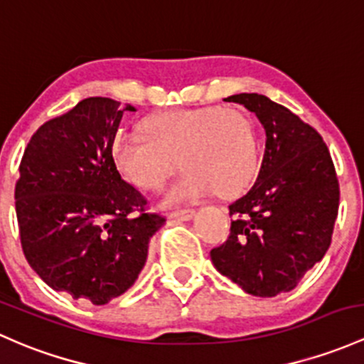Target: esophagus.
<instances>
[{"label": "esophagus", "mask_w": 364, "mask_h": 364, "mask_svg": "<svg viewBox=\"0 0 364 364\" xmlns=\"http://www.w3.org/2000/svg\"><path fill=\"white\" fill-rule=\"evenodd\" d=\"M194 210L187 208V210H177V212H171L170 218H175V220H191L194 217Z\"/></svg>", "instance_id": "1"}]
</instances>
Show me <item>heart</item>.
Returning <instances> with one entry per match:
<instances>
[{
    "label": "heart",
    "mask_w": 364,
    "mask_h": 364,
    "mask_svg": "<svg viewBox=\"0 0 364 364\" xmlns=\"http://www.w3.org/2000/svg\"><path fill=\"white\" fill-rule=\"evenodd\" d=\"M144 130L116 135L112 159L119 173L144 191L159 189L182 159L189 171L165 194L166 205L196 201L215 191L234 196L259 171V127L245 109H171L147 118Z\"/></svg>",
    "instance_id": "b5f03b06"
}]
</instances>
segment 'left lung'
I'll list each match as a JSON object with an SVG mask.
<instances>
[{
  "label": "left lung",
  "mask_w": 364,
  "mask_h": 364,
  "mask_svg": "<svg viewBox=\"0 0 364 364\" xmlns=\"http://www.w3.org/2000/svg\"><path fill=\"white\" fill-rule=\"evenodd\" d=\"M265 130L257 182L229 206L230 232L210 252L220 274L257 296L290 291L330 248L338 178L323 136L284 105L259 93L228 97Z\"/></svg>",
  "instance_id": "left-lung-1"
}]
</instances>
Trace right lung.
Wrapping results in <instances>:
<instances>
[{
	"instance_id": "obj_1",
	"label": "right lung",
	"mask_w": 364,
	"mask_h": 364,
	"mask_svg": "<svg viewBox=\"0 0 364 364\" xmlns=\"http://www.w3.org/2000/svg\"><path fill=\"white\" fill-rule=\"evenodd\" d=\"M132 105L81 100L31 136L15 183L24 255L57 291L104 306L135 283L165 217L121 178L112 142Z\"/></svg>"
}]
</instances>
